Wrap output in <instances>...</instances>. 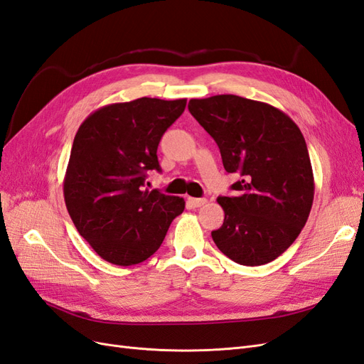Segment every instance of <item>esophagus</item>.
<instances>
[{"mask_svg":"<svg viewBox=\"0 0 364 364\" xmlns=\"http://www.w3.org/2000/svg\"><path fill=\"white\" fill-rule=\"evenodd\" d=\"M206 203V199H196V197H188V205L191 208H200Z\"/></svg>","mask_w":364,"mask_h":364,"instance_id":"obj_1","label":"esophagus"}]
</instances>
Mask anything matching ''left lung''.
Masks as SVG:
<instances>
[{
	"mask_svg": "<svg viewBox=\"0 0 364 364\" xmlns=\"http://www.w3.org/2000/svg\"><path fill=\"white\" fill-rule=\"evenodd\" d=\"M191 115L214 138L228 173H240L218 197L222 228L217 247L241 266L277 259L301 234L314 199V178L305 139L278 107L232 94L193 98Z\"/></svg>",
	"mask_w": 364,
	"mask_h": 364,
	"instance_id": "8db88e82",
	"label": "left lung"
}]
</instances>
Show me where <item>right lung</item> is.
<instances>
[{"mask_svg": "<svg viewBox=\"0 0 364 364\" xmlns=\"http://www.w3.org/2000/svg\"><path fill=\"white\" fill-rule=\"evenodd\" d=\"M186 98L142 97L97 109L77 130L63 179L65 205L79 234L105 261L134 266L155 253L182 197L144 188L161 171L162 135L185 111Z\"/></svg>", "mask_w": 364, "mask_h": 364, "instance_id": "add662e5", "label": "right lung"}]
</instances>
